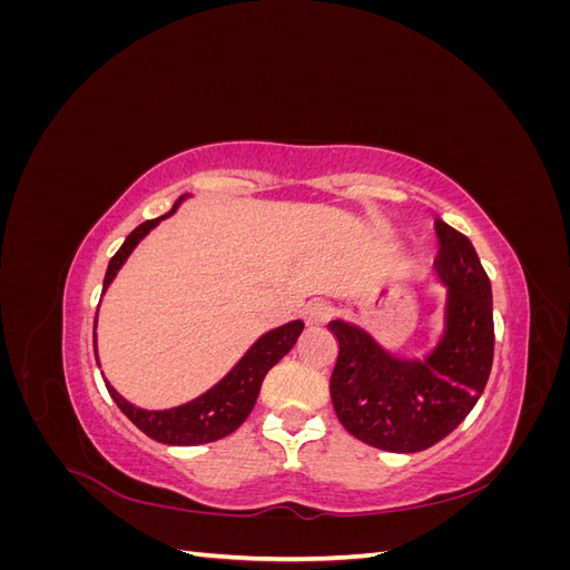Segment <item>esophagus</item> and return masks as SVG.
Segmentation results:
<instances>
[{"label":"esophagus","instance_id":"34e87169","mask_svg":"<svg viewBox=\"0 0 570 570\" xmlns=\"http://www.w3.org/2000/svg\"><path fill=\"white\" fill-rule=\"evenodd\" d=\"M331 314H333L331 304L323 299H312L302 308V316H304L306 325H323V323H327V318H331Z\"/></svg>","mask_w":570,"mask_h":570}]
</instances>
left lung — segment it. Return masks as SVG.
<instances>
[{"label":"left lung","mask_w":570,"mask_h":570,"mask_svg":"<svg viewBox=\"0 0 570 570\" xmlns=\"http://www.w3.org/2000/svg\"><path fill=\"white\" fill-rule=\"evenodd\" d=\"M444 285L442 325L421 356L390 352L358 323H327L340 342L331 396L340 423L385 452H423L469 416L488 385L494 356L492 285L473 243L435 223Z\"/></svg>","instance_id":"obj_1"}]
</instances>
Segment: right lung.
I'll return each instance as SVG.
<instances>
[{"mask_svg":"<svg viewBox=\"0 0 570 570\" xmlns=\"http://www.w3.org/2000/svg\"><path fill=\"white\" fill-rule=\"evenodd\" d=\"M193 195H183L174 204V209L168 214L145 220L137 226L128 237L126 243L120 245V249L111 256V262L107 266L105 275V287H101V295L109 289L118 271L124 268L128 262V256L132 249L142 243V239L159 226V223L168 216H174L178 212V206L189 199ZM304 331V321L295 318L285 325L273 327V331H266L264 335H258L252 347L239 356L237 364L220 377L216 385H212L206 392H202L195 400H189L185 404L170 406V409H145L137 406L130 400H126L109 381L105 377V385L111 394V400L118 404V409L126 413V416L142 430L145 435L151 440L164 442V444H176V446H195V444H206L226 438L245 423V419L252 413L258 390H262V383L266 373L278 364V361L295 347L297 337ZM95 358L99 366V354H97V316H95Z\"/></svg>","mask_w":570,"mask_h":570,"instance_id":"right-lung-1","label":"right lung"}]
</instances>
